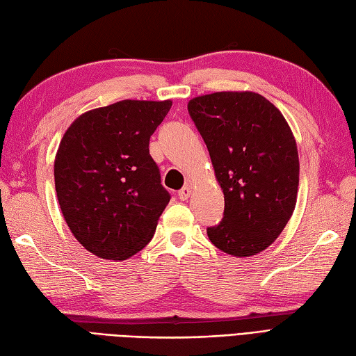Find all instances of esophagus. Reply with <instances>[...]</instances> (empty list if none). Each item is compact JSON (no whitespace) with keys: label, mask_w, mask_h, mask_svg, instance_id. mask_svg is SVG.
Here are the masks:
<instances>
[{"label":"esophagus","mask_w":356,"mask_h":356,"mask_svg":"<svg viewBox=\"0 0 356 356\" xmlns=\"http://www.w3.org/2000/svg\"><path fill=\"white\" fill-rule=\"evenodd\" d=\"M191 193H192L191 186H186V187H183V188H181V191L178 192V198H179L181 201H186V200H188V196H191Z\"/></svg>","instance_id":"obj_1"}]
</instances>
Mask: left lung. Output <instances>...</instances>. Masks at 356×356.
I'll use <instances>...</instances> for the list:
<instances>
[{
  "label": "left lung",
  "instance_id": "1",
  "mask_svg": "<svg viewBox=\"0 0 356 356\" xmlns=\"http://www.w3.org/2000/svg\"><path fill=\"white\" fill-rule=\"evenodd\" d=\"M187 109L224 192V218L207 228L209 239L227 254L256 256L279 238L296 209L300 164L289 124L251 91L205 94Z\"/></svg>",
  "mask_w": 356,
  "mask_h": 356
}]
</instances>
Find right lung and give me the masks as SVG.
I'll return each instance as SVG.
<instances>
[{
	"label": "right lung",
	"mask_w": 356,
	"mask_h": 356,
	"mask_svg": "<svg viewBox=\"0 0 356 356\" xmlns=\"http://www.w3.org/2000/svg\"><path fill=\"white\" fill-rule=\"evenodd\" d=\"M172 100H122L77 117L54 160V186L74 238L94 256L124 260L151 242L170 195L149 140Z\"/></svg>",
	"instance_id": "add662e5"
}]
</instances>
